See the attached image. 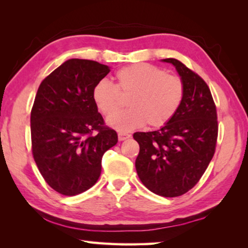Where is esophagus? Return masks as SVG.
Here are the masks:
<instances>
[{
	"label": "esophagus",
	"mask_w": 248,
	"mask_h": 248,
	"mask_svg": "<svg viewBox=\"0 0 248 248\" xmlns=\"http://www.w3.org/2000/svg\"><path fill=\"white\" fill-rule=\"evenodd\" d=\"M130 138V134L124 133V132H119L118 133V140L119 141H124Z\"/></svg>",
	"instance_id": "esophagus-1"
}]
</instances>
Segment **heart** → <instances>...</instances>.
<instances>
[{"mask_svg": "<svg viewBox=\"0 0 248 248\" xmlns=\"http://www.w3.org/2000/svg\"><path fill=\"white\" fill-rule=\"evenodd\" d=\"M115 79V85L106 79L96 83L92 98L104 116L111 117L120 108V95H130V108L108 119V124L118 131L128 132L145 124L152 128L162 127L173 118L183 103L185 86L182 78L166 74L155 65L124 66L117 71Z\"/></svg>", "mask_w": 248, "mask_h": 248, "instance_id": "obj_1", "label": "heart"}]
</instances>
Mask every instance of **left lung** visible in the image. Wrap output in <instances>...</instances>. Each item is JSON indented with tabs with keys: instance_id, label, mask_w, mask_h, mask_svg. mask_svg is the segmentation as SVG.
I'll use <instances>...</instances> for the list:
<instances>
[{
	"instance_id": "obj_1",
	"label": "left lung",
	"mask_w": 248,
	"mask_h": 248,
	"mask_svg": "<svg viewBox=\"0 0 248 248\" xmlns=\"http://www.w3.org/2000/svg\"><path fill=\"white\" fill-rule=\"evenodd\" d=\"M184 82L183 103L176 115L156 131L136 132L140 145L136 170L142 184L162 197L186 194L199 182L216 152L217 117L211 92L202 78L173 58Z\"/></svg>"
}]
</instances>
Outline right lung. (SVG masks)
Here are the masks:
<instances>
[{
	"label": "right lung",
	"mask_w": 248,
	"mask_h": 248,
	"mask_svg": "<svg viewBox=\"0 0 248 248\" xmlns=\"http://www.w3.org/2000/svg\"><path fill=\"white\" fill-rule=\"evenodd\" d=\"M109 72L96 61L70 59L37 91L31 114L32 156L59 194L75 196L94 186L104 153L118 142L92 98L94 85Z\"/></svg>",
	"instance_id": "obj_1"
}]
</instances>
